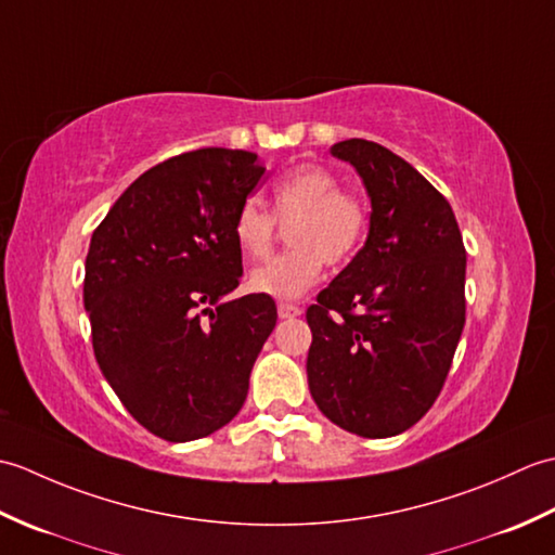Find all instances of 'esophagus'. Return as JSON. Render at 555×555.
Segmentation results:
<instances>
[{
    "label": "esophagus",
    "instance_id": "34e87169",
    "mask_svg": "<svg viewBox=\"0 0 555 555\" xmlns=\"http://www.w3.org/2000/svg\"><path fill=\"white\" fill-rule=\"evenodd\" d=\"M302 310L296 302H279V317L281 320H293V317H300Z\"/></svg>",
    "mask_w": 555,
    "mask_h": 555
}]
</instances>
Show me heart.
Listing matches in <instances>:
<instances>
[{
	"label": "heart",
	"instance_id": "heart-1",
	"mask_svg": "<svg viewBox=\"0 0 555 555\" xmlns=\"http://www.w3.org/2000/svg\"><path fill=\"white\" fill-rule=\"evenodd\" d=\"M274 215L257 197H245L233 219V241L250 259H262L276 243L279 222L291 223L293 247L250 274V288L271 298H298L322 276L324 262L344 264L367 235L370 209L338 176L320 164H300L271 188Z\"/></svg>",
	"mask_w": 555,
	"mask_h": 555
}]
</instances>
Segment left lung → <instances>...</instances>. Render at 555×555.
<instances>
[{"mask_svg": "<svg viewBox=\"0 0 555 555\" xmlns=\"http://www.w3.org/2000/svg\"><path fill=\"white\" fill-rule=\"evenodd\" d=\"M362 176L370 235L310 305L308 384L340 429L386 439L439 398L465 326V245L448 199L379 143L332 147Z\"/></svg>", "mask_w": 555, "mask_h": 555, "instance_id": "1", "label": "left lung"}]
</instances>
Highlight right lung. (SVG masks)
<instances>
[{"label":"right lung","instance_id":"1","mask_svg":"<svg viewBox=\"0 0 555 555\" xmlns=\"http://www.w3.org/2000/svg\"><path fill=\"white\" fill-rule=\"evenodd\" d=\"M262 176L255 152H183L128 185L92 233V350L124 408L164 441L203 439L238 415L276 326L264 293L219 302L241 284L233 219Z\"/></svg>","mask_w":555,"mask_h":555}]
</instances>
